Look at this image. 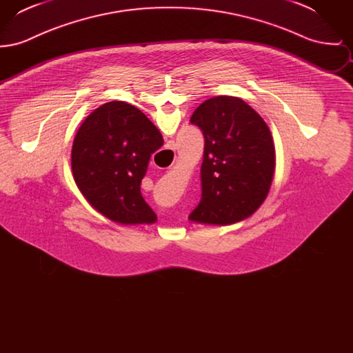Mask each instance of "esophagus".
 <instances>
[{
  "mask_svg": "<svg viewBox=\"0 0 353 353\" xmlns=\"http://www.w3.org/2000/svg\"><path fill=\"white\" fill-rule=\"evenodd\" d=\"M169 145H173V141H170V143H169Z\"/></svg>",
  "mask_w": 353,
  "mask_h": 353,
  "instance_id": "obj_1",
  "label": "esophagus"
}]
</instances>
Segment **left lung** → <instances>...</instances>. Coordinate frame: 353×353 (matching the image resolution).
Returning <instances> with one entry per match:
<instances>
[{
	"mask_svg": "<svg viewBox=\"0 0 353 353\" xmlns=\"http://www.w3.org/2000/svg\"><path fill=\"white\" fill-rule=\"evenodd\" d=\"M190 123L205 137L201 200L189 219L229 225L252 216L269 193L275 148L268 124L235 97H214L200 104Z\"/></svg>",
	"mask_w": 353,
	"mask_h": 353,
	"instance_id": "obj_1",
	"label": "left lung"
}]
</instances>
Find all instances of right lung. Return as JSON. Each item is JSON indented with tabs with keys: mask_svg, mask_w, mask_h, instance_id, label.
<instances>
[{
	"mask_svg": "<svg viewBox=\"0 0 353 353\" xmlns=\"http://www.w3.org/2000/svg\"><path fill=\"white\" fill-rule=\"evenodd\" d=\"M161 144L160 131L139 108L125 101L105 103L87 117L74 139V180L107 219L125 225L154 222L140 184Z\"/></svg>",
	"mask_w": 353,
	"mask_h": 353,
	"instance_id": "add662e5",
	"label": "right lung"
}]
</instances>
